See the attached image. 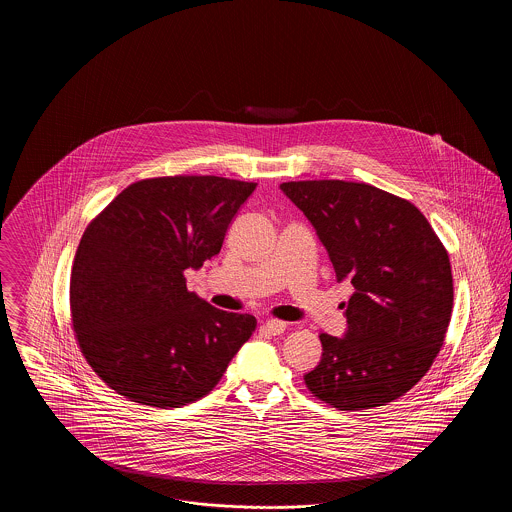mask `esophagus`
<instances>
[{"mask_svg":"<svg viewBox=\"0 0 512 512\" xmlns=\"http://www.w3.org/2000/svg\"><path fill=\"white\" fill-rule=\"evenodd\" d=\"M263 326H265V330H267L268 334H272V336H280V334H284V330H286V322L276 320V318H268Z\"/></svg>","mask_w":512,"mask_h":512,"instance_id":"34e87169","label":"esophagus"}]
</instances>
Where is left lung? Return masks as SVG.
I'll return each instance as SVG.
<instances>
[{
  "mask_svg": "<svg viewBox=\"0 0 512 512\" xmlns=\"http://www.w3.org/2000/svg\"><path fill=\"white\" fill-rule=\"evenodd\" d=\"M280 190L313 224L338 282L355 288L341 338L320 334L322 357L305 384L340 411L382 407L430 370L453 311L445 247L426 217L365 182L303 180Z\"/></svg>",
  "mask_w": 512,
  "mask_h": 512,
  "instance_id": "obj_1",
  "label": "left lung"
}]
</instances>
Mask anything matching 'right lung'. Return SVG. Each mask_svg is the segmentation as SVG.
I'll list each match as a JSON object with an SVG mask.
<instances>
[{
	"instance_id": "right-lung-1",
	"label": "right lung",
	"mask_w": 512,
	"mask_h": 512,
	"mask_svg": "<svg viewBox=\"0 0 512 512\" xmlns=\"http://www.w3.org/2000/svg\"><path fill=\"white\" fill-rule=\"evenodd\" d=\"M255 188L220 176L149 178L90 222L74 255L71 315L82 355L111 390L176 409L219 384L257 320L188 292L184 270L219 255Z\"/></svg>"
}]
</instances>
